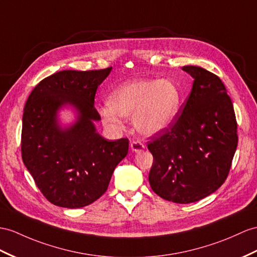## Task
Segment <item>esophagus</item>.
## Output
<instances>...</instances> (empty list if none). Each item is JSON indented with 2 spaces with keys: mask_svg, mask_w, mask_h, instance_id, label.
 <instances>
[{
  "mask_svg": "<svg viewBox=\"0 0 257 257\" xmlns=\"http://www.w3.org/2000/svg\"><path fill=\"white\" fill-rule=\"evenodd\" d=\"M131 149H132L135 153H139V152H142L143 149H145V146H144V144H142L141 142L134 141L131 143Z\"/></svg>",
  "mask_w": 257,
  "mask_h": 257,
  "instance_id": "1",
  "label": "esophagus"
}]
</instances>
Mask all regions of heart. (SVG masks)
<instances>
[{
    "label": "heart",
    "mask_w": 257,
    "mask_h": 257,
    "mask_svg": "<svg viewBox=\"0 0 257 257\" xmlns=\"http://www.w3.org/2000/svg\"><path fill=\"white\" fill-rule=\"evenodd\" d=\"M182 102L181 90L168 79L133 80L118 86L100 109L102 120L112 128L122 126L121 117H132L134 128L143 136H155L171 126Z\"/></svg>",
    "instance_id": "b5f03b06"
}]
</instances>
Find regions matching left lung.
<instances>
[{
    "mask_svg": "<svg viewBox=\"0 0 257 257\" xmlns=\"http://www.w3.org/2000/svg\"><path fill=\"white\" fill-rule=\"evenodd\" d=\"M192 91L176 122L152 137L149 184L161 198L197 202L226 181L237 146L232 102L221 79L199 66H183Z\"/></svg>",
    "mask_w": 257,
    "mask_h": 257,
    "instance_id": "obj_1",
    "label": "left lung"
}]
</instances>
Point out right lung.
<instances>
[{
  "label": "right lung",
  "mask_w": 257,
  "mask_h": 257,
  "mask_svg": "<svg viewBox=\"0 0 257 257\" xmlns=\"http://www.w3.org/2000/svg\"><path fill=\"white\" fill-rule=\"evenodd\" d=\"M112 67L61 71L41 80L25 104L22 158L50 203L65 208L89 205L107 191L115 167L128 152V140L108 141L95 122L98 86ZM71 107L75 121L62 125L58 112Z\"/></svg>",
  "instance_id": "right-lung-1"
}]
</instances>
